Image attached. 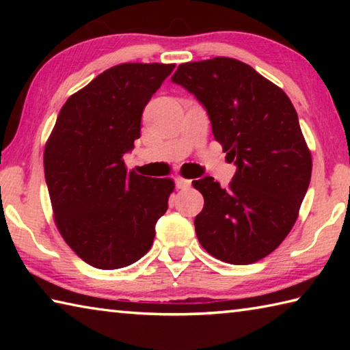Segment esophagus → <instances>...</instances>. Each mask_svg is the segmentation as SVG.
<instances>
[{"mask_svg": "<svg viewBox=\"0 0 350 350\" xmlns=\"http://www.w3.org/2000/svg\"><path fill=\"white\" fill-rule=\"evenodd\" d=\"M176 188H179V189H185V188H188L189 185H191V180H188V179H183V177H176Z\"/></svg>", "mask_w": 350, "mask_h": 350, "instance_id": "34e87169", "label": "esophagus"}]
</instances>
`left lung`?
Returning a JSON list of instances; mask_svg holds the SVG:
<instances>
[{
  "label": "left lung",
  "mask_w": 350,
  "mask_h": 350,
  "mask_svg": "<svg viewBox=\"0 0 350 350\" xmlns=\"http://www.w3.org/2000/svg\"><path fill=\"white\" fill-rule=\"evenodd\" d=\"M171 81L204 106L236 165L228 189L210 176L193 180L204 196L194 219L200 245L224 262H256L286 239L310 183L298 114L281 88L234 58L183 63Z\"/></svg>",
  "instance_id": "obj_1"
}]
</instances>
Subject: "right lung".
<instances>
[{"label":"right lung","instance_id":"right-lung-1","mask_svg":"<svg viewBox=\"0 0 350 350\" xmlns=\"http://www.w3.org/2000/svg\"><path fill=\"white\" fill-rule=\"evenodd\" d=\"M174 64L125 63L68 98L44 148V177L63 239L92 267L131 265L150 250L171 179L135 174L123 156L142 112Z\"/></svg>","mask_w":350,"mask_h":350}]
</instances>
